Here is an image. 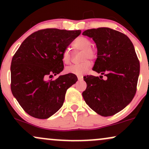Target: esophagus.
Listing matches in <instances>:
<instances>
[{
    "instance_id": "1",
    "label": "esophagus",
    "mask_w": 149,
    "mask_h": 149,
    "mask_svg": "<svg viewBox=\"0 0 149 149\" xmlns=\"http://www.w3.org/2000/svg\"><path fill=\"white\" fill-rule=\"evenodd\" d=\"M78 81H82V80H83V78L82 76H78Z\"/></svg>"
}]
</instances>
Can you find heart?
Returning a JSON list of instances; mask_svg holds the SVG:
<instances>
[{
    "label": "heart",
    "instance_id": "b5f03b06",
    "mask_svg": "<svg viewBox=\"0 0 149 149\" xmlns=\"http://www.w3.org/2000/svg\"><path fill=\"white\" fill-rule=\"evenodd\" d=\"M73 47L77 51H81V61L83 62L78 64H73L67 66L65 69L66 73H73L77 76H82L91 66V62L88 60L95 59L97 57V52L92 48V42L85 37H80L73 42ZM71 54L69 49H65L62 54V61L65 64H69L71 61Z\"/></svg>",
    "mask_w": 149,
    "mask_h": 149
}]
</instances>
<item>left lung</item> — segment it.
I'll return each instance as SVG.
<instances>
[{"label": "left lung", "mask_w": 149, "mask_h": 149, "mask_svg": "<svg viewBox=\"0 0 149 149\" xmlns=\"http://www.w3.org/2000/svg\"><path fill=\"white\" fill-rule=\"evenodd\" d=\"M83 36L96 43L97 58L93 71L102 76L83 77L85 102L99 115L111 116L125 108L136 91L140 64L132 42L124 33L102 27L85 31Z\"/></svg>", "instance_id": "left-lung-1"}]
</instances>
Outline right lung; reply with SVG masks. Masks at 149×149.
<instances>
[{
  "label": "right lung",
  "mask_w": 149,
  "mask_h": 149,
  "mask_svg": "<svg viewBox=\"0 0 149 149\" xmlns=\"http://www.w3.org/2000/svg\"><path fill=\"white\" fill-rule=\"evenodd\" d=\"M81 31L46 29L31 34L11 62V90L29 115L48 118L62 107L67 89L78 80L73 73L48 77L64 69L62 54Z\"/></svg>",
  "instance_id": "obj_1"
}]
</instances>
